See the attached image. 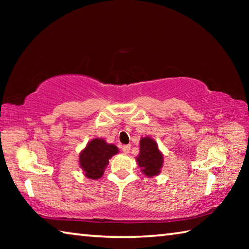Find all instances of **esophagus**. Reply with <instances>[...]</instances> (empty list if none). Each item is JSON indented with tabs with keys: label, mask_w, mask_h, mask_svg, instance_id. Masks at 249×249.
<instances>
[{
	"label": "esophagus",
	"mask_w": 249,
	"mask_h": 249,
	"mask_svg": "<svg viewBox=\"0 0 249 249\" xmlns=\"http://www.w3.org/2000/svg\"><path fill=\"white\" fill-rule=\"evenodd\" d=\"M122 150H123L124 154H127V153H129V150H130V146L129 145H124L123 147H122Z\"/></svg>",
	"instance_id": "34e87169"
}]
</instances>
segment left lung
Listing matches in <instances>:
<instances>
[{
  "mask_svg": "<svg viewBox=\"0 0 249 249\" xmlns=\"http://www.w3.org/2000/svg\"><path fill=\"white\" fill-rule=\"evenodd\" d=\"M162 154L158 149V146L154 140L145 137L141 140V151L137 157V161L142 171L147 177L157 176L162 167Z\"/></svg>",
  "mask_w": 249,
  "mask_h": 249,
  "instance_id": "left-lung-1",
  "label": "left lung"
}]
</instances>
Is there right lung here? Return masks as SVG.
<instances>
[{
    "label": "right lung",
    "instance_id": "right-lung-1",
    "mask_svg": "<svg viewBox=\"0 0 249 249\" xmlns=\"http://www.w3.org/2000/svg\"><path fill=\"white\" fill-rule=\"evenodd\" d=\"M117 151L119 149L115 145L107 144L105 141L95 138L80 154V167L86 172L84 175L88 178L99 179L102 177L105 167L107 166L108 159L117 154Z\"/></svg>",
    "mask_w": 249,
    "mask_h": 249
}]
</instances>
